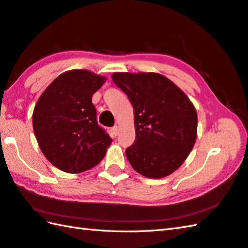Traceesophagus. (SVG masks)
<instances>
[{
  "mask_svg": "<svg viewBox=\"0 0 248 248\" xmlns=\"http://www.w3.org/2000/svg\"><path fill=\"white\" fill-rule=\"evenodd\" d=\"M118 131H119V128L117 127V125H115V127L111 128V133H113L114 137H116V135L118 134Z\"/></svg>",
  "mask_w": 248,
  "mask_h": 248,
  "instance_id": "34e87169",
  "label": "esophagus"
}]
</instances>
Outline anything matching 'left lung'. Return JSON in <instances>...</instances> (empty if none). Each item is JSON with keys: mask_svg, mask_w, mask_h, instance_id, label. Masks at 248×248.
Returning <instances> with one entry per match:
<instances>
[{"mask_svg": "<svg viewBox=\"0 0 248 248\" xmlns=\"http://www.w3.org/2000/svg\"><path fill=\"white\" fill-rule=\"evenodd\" d=\"M134 110L135 140L128 161L148 178L166 177L182 166L197 139L198 116L188 96L158 73L111 75Z\"/></svg>", "mask_w": 248, "mask_h": 248, "instance_id": "left-lung-1", "label": "left lung"}]
</instances>
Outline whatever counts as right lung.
Listing matches in <instances>:
<instances>
[{"label": "right lung", "mask_w": 248, "mask_h": 248, "mask_svg": "<svg viewBox=\"0 0 248 248\" xmlns=\"http://www.w3.org/2000/svg\"><path fill=\"white\" fill-rule=\"evenodd\" d=\"M105 77L87 70L62 73L38 99L32 123L44 156L66 173H80L96 166L111 143L96 121L92 95Z\"/></svg>", "instance_id": "obj_1"}]
</instances>
